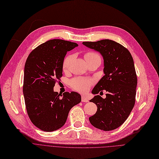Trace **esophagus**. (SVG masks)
Instances as JSON below:
<instances>
[{
  "label": "esophagus",
  "instance_id": "34e87169",
  "mask_svg": "<svg viewBox=\"0 0 159 159\" xmlns=\"http://www.w3.org/2000/svg\"><path fill=\"white\" fill-rule=\"evenodd\" d=\"M81 102H84V103H85V102H88L89 100L87 99V98L85 97V96H81Z\"/></svg>",
  "mask_w": 159,
  "mask_h": 159
}]
</instances>
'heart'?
<instances>
[{"label":"heart","mask_w":159,"mask_h":159,"mask_svg":"<svg viewBox=\"0 0 159 159\" xmlns=\"http://www.w3.org/2000/svg\"><path fill=\"white\" fill-rule=\"evenodd\" d=\"M84 57L87 61L95 58H100V56L94 52H87L84 55ZM73 58L74 56L72 54H69L65 57L62 65L63 70L66 71L69 69ZM93 81L90 78L84 77H76L70 80V84L73 89L77 90V91L81 93H85L89 90L90 86L93 84Z\"/></svg>","instance_id":"heart-1"}]
</instances>
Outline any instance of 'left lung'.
Returning <instances> with one entry per match:
<instances>
[{"label": "left lung", "mask_w": 159, "mask_h": 159, "mask_svg": "<svg viewBox=\"0 0 159 159\" xmlns=\"http://www.w3.org/2000/svg\"><path fill=\"white\" fill-rule=\"evenodd\" d=\"M83 44L100 52L104 59L105 75L92 93H101L103 90L108 93L105 99L97 95L90 100L98 109L89 121L99 129L114 130L124 124L135 103L137 76L133 59L129 50L114 41L103 39Z\"/></svg>", "instance_id": "obj_1"}]
</instances>
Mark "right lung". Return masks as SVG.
I'll use <instances>...</instances> for the list:
<instances>
[{
    "label": "right lung",
    "mask_w": 159,
    "mask_h": 159,
    "mask_svg": "<svg viewBox=\"0 0 159 159\" xmlns=\"http://www.w3.org/2000/svg\"><path fill=\"white\" fill-rule=\"evenodd\" d=\"M78 46L75 43L52 39L34 49L25 66L23 94L28 115L37 128L50 132L65 124L70 109L81 102L75 92L61 94L54 91L62 77L63 61L68 51Z\"/></svg>",
    "instance_id": "add662e5"
}]
</instances>
